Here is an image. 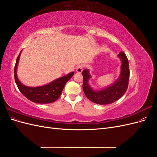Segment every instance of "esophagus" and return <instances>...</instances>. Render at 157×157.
Here are the masks:
<instances>
[{
	"instance_id": "1",
	"label": "esophagus",
	"mask_w": 157,
	"mask_h": 157,
	"mask_svg": "<svg viewBox=\"0 0 157 157\" xmlns=\"http://www.w3.org/2000/svg\"><path fill=\"white\" fill-rule=\"evenodd\" d=\"M83 70V65H79L77 67H76V71L77 73H81Z\"/></svg>"
}]
</instances>
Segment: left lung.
Returning <instances> with one entry per match:
<instances>
[{"instance_id":"obj_1","label":"left lung","mask_w":157,"mask_h":157,"mask_svg":"<svg viewBox=\"0 0 157 157\" xmlns=\"http://www.w3.org/2000/svg\"><path fill=\"white\" fill-rule=\"evenodd\" d=\"M118 56L122 61L121 74L118 78L110 86L95 91L88 84V80L91 78L89 71L84 69L82 71L83 90L86 96L91 101L99 105L112 103L121 98L126 92L130 77L129 63L126 54L123 52H120Z\"/></svg>"}]
</instances>
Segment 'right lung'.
Returning <instances> with one entry per match:
<instances>
[{
  "label": "right lung",
  "mask_w": 157,
  "mask_h": 157,
  "mask_svg": "<svg viewBox=\"0 0 157 157\" xmlns=\"http://www.w3.org/2000/svg\"><path fill=\"white\" fill-rule=\"evenodd\" d=\"M21 52L17 56L16 65L14 67V78L18 89L21 93L30 101L37 103H49L58 99L62 92L65 85L68 80L73 77L74 72L60 77L44 86L39 87H29L20 82L17 76V66L20 59Z\"/></svg>",
  "instance_id": "obj_1"
}]
</instances>
